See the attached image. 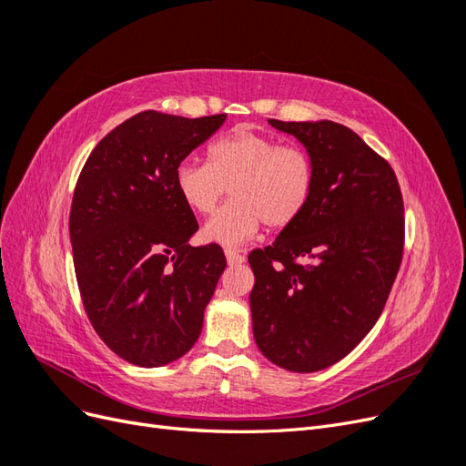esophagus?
I'll return each mask as SVG.
<instances>
[{
  "label": "esophagus",
  "instance_id": "esophagus-1",
  "mask_svg": "<svg viewBox=\"0 0 466 466\" xmlns=\"http://www.w3.org/2000/svg\"><path fill=\"white\" fill-rule=\"evenodd\" d=\"M225 257H228V262L231 266H237V264H243L245 262V257L237 248H225Z\"/></svg>",
  "mask_w": 466,
  "mask_h": 466
}]
</instances>
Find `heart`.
Returning <instances> with one entry per match:
<instances>
[{
	"mask_svg": "<svg viewBox=\"0 0 466 466\" xmlns=\"http://www.w3.org/2000/svg\"><path fill=\"white\" fill-rule=\"evenodd\" d=\"M233 198L204 225V238L241 245L260 225L284 229L298 219L315 190V163L298 146L272 136L235 128L208 147V163L180 161L175 188L194 214L208 216L228 190Z\"/></svg>",
	"mask_w": 466,
	"mask_h": 466,
	"instance_id": "obj_1",
	"label": "heart"
}]
</instances>
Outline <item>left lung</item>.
Instances as JSON below:
<instances>
[{
	"label": "left lung",
	"instance_id": "obj_1",
	"mask_svg": "<svg viewBox=\"0 0 466 466\" xmlns=\"http://www.w3.org/2000/svg\"><path fill=\"white\" fill-rule=\"evenodd\" d=\"M268 122L311 155L315 190L270 247L248 255L252 332L272 363L313 373L348 356L383 313L402 262L404 204L390 165L346 126Z\"/></svg>",
	"mask_w": 466,
	"mask_h": 466
}]
</instances>
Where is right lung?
<instances>
[{
  "instance_id": "right-lung-1",
  "label": "right lung",
  "mask_w": 466,
  "mask_h": 466,
  "mask_svg": "<svg viewBox=\"0 0 466 466\" xmlns=\"http://www.w3.org/2000/svg\"><path fill=\"white\" fill-rule=\"evenodd\" d=\"M228 115L144 110L106 134L81 168L69 238L83 307L101 340L139 368H159L198 340L228 260L198 231L175 168Z\"/></svg>"
}]
</instances>
